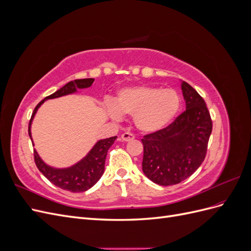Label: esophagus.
Listing matches in <instances>:
<instances>
[{
    "label": "esophagus",
    "instance_id": "34e87169",
    "mask_svg": "<svg viewBox=\"0 0 251 251\" xmlns=\"http://www.w3.org/2000/svg\"><path fill=\"white\" fill-rule=\"evenodd\" d=\"M134 138H135V136L132 133H128V132H126L121 135V139H123V141H131Z\"/></svg>",
    "mask_w": 251,
    "mask_h": 251
}]
</instances>
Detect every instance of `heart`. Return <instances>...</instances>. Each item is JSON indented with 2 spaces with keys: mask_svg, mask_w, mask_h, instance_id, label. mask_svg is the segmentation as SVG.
Instances as JSON below:
<instances>
[{
  "mask_svg": "<svg viewBox=\"0 0 251 251\" xmlns=\"http://www.w3.org/2000/svg\"><path fill=\"white\" fill-rule=\"evenodd\" d=\"M180 105V96L173 89L135 86L120 90L116 103L109 102L107 111L116 121L123 119V114L132 116L139 131L154 133L172 123Z\"/></svg>",
  "mask_w": 251,
  "mask_h": 251,
  "instance_id": "1",
  "label": "heart"
}]
</instances>
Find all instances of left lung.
Instances as JSON below:
<instances>
[{
	"label": "left lung",
	"mask_w": 251,
	"mask_h": 251,
	"mask_svg": "<svg viewBox=\"0 0 251 251\" xmlns=\"http://www.w3.org/2000/svg\"><path fill=\"white\" fill-rule=\"evenodd\" d=\"M186 110L166 127L148 134L143 144L142 171L154 183L178 184L198 170L206 156L212 121L203 98L181 81Z\"/></svg>",
	"instance_id": "8db88e82"
}]
</instances>
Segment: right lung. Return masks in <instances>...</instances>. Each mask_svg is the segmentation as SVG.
<instances>
[{
    "instance_id": "1",
    "label": "right lung",
    "mask_w": 251,
    "mask_h": 251,
    "mask_svg": "<svg viewBox=\"0 0 251 251\" xmlns=\"http://www.w3.org/2000/svg\"><path fill=\"white\" fill-rule=\"evenodd\" d=\"M94 79L93 78H83V79H75L69 81L66 85L57 90L56 92L45 97L44 100L36 105L31 119L29 121L28 134L29 137L31 138V124L36 111L44 103L45 100H52V98H57L60 96H65L68 94L75 93L77 89H85L92 86ZM117 136L114 137L105 138L98 140L95 146L92 148L89 153L83 157L80 161L75 163L70 168L66 169H56L45 163L37 151L34 150V161L37 166V169L46 177L51 183L60 187L65 191H69L72 193H81L86 192L89 188L92 187L96 182L100 179L104 172V162L105 157H107L108 151L112 147L114 141L116 140Z\"/></svg>"
}]
</instances>
